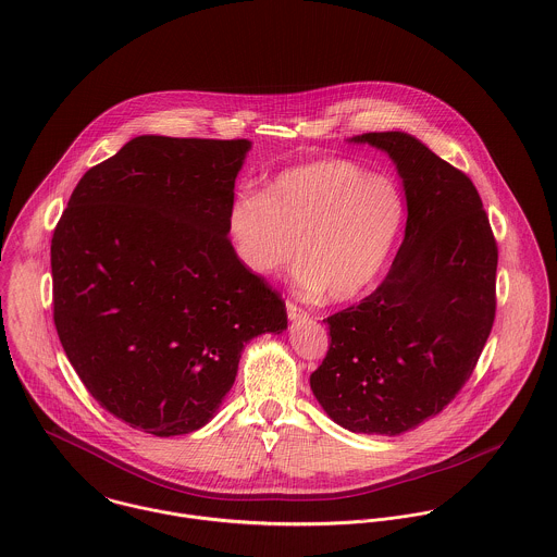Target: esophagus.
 Wrapping results in <instances>:
<instances>
[{
    "label": "esophagus",
    "instance_id": "1",
    "mask_svg": "<svg viewBox=\"0 0 557 557\" xmlns=\"http://www.w3.org/2000/svg\"><path fill=\"white\" fill-rule=\"evenodd\" d=\"M287 315H289L292 321H298V319H307V311L300 309V307L294 305V302H287Z\"/></svg>",
    "mask_w": 557,
    "mask_h": 557
}]
</instances>
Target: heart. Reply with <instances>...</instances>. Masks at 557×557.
<instances>
[{
	"label": "heart",
	"mask_w": 557,
	"mask_h": 557,
	"mask_svg": "<svg viewBox=\"0 0 557 557\" xmlns=\"http://www.w3.org/2000/svg\"><path fill=\"white\" fill-rule=\"evenodd\" d=\"M403 221L405 199L391 177L327 159L278 173L263 195H238L230 234L242 265L257 276L289 268L298 244L300 287L345 302L380 274Z\"/></svg>",
	"instance_id": "heart-1"
}]
</instances>
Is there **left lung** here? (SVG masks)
<instances>
[{
	"label": "left lung",
	"mask_w": 557,
	"mask_h": 557,
	"mask_svg": "<svg viewBox=\"0 0 557 557\" xmlns=\"http://www.w3.org/2000/svg\"><path fill=\"white\" fill-rule=\"evenodd\" d=\"M397 164L405 238L382 285L325 319L311 375L323 411L354 433L398 435L437 416L474 373L495 319L497 244L472 180L407 133L351 139Z\"/></svg>",
	"instance_id": "left-lung-1"
}]
</instances>
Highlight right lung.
<instances>
[{
  "label": "right lung",
  "instance_id": "1",
  "mask_svg": "<svg viewBox=\"0 0 557 557\" xmlns=\"http://www.w3.org/2000/svg\"><path fill=\"white\" fill-rule=\"evenodd\" d=\"M246 139L141 135L91 166L51 239L53 319L87 393L157 437L212 420L285 302L232 246Z\"/></svg>",
  "mask_w": 557,
  "mask_h": 557
}]
</instances>
